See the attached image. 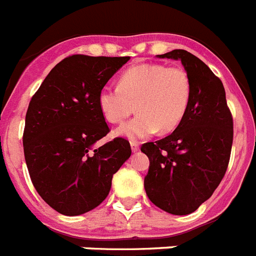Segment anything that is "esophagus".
Segmentation results:
<instances>
[{
	"label": "esophagus",
	"instance_id": "esophagus-1",
	"mask_svg": "<svg viewBox=\"0 0 256 256\" xmlns=\"http://www.w3.org/2000/svg\"><path fill=\"white\" fill-rule=\"evenodd\" d=\"M130 149H132V152H140V146H138V144L134 142V141H133V142H130Z\"/></svg>",
	"mask_w": 256,
	"mask_h": 256
}]
</instances>
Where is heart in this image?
<instances>
[{"label": "heart", "mask_w": 256, "mask_h": 256, "mask_svg": "<svg viewBox=\"0 0 256 256\" xmlns=\"http://www.w3.org/2000/svg\"><path fill=\"white\" fill-rule=\"evenodd\" d=\"M190 96V80L184 70L144 63L126 70L118 86H104L98 92L97 104L102 116L111 124L123 123L136 106L138 115L116 133L137 141L158 130H174L184 119Z\"/></svg>", "instance_id": "heart-1"}]
</instances>
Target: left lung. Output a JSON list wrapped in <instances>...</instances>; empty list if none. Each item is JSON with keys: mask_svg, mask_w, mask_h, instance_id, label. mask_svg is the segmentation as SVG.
Here are the masks:
<instances>
[{"mask_svg": "<svg viewBox=\"0 0 256 256\" xmlns=\"http://www.w3.org/2000/svg\"><path fill=\"white\" fill-rule=\"evenodd\" d=\"M158 58L181 60L192 96L178 128L141 148L150 160L144 185L156 207L172 215H189L212 196L226 174L233 142L232 114L222 80L200 58L182 49Z\"/></svg>", "mask_w": 256, "mask_h": 256, "instance_id": "1", "label": "left lung"}]
</instances>
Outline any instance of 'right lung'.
Listing matches in <instances>:
<instances>
[{"instance_id":"1","label":"right lung","mask_w":256,"mask_h":256,"mask_svg":"<svg viewBox=\"0 0 256 256\" xmlns=\"http://www.w3.org/2000/svg\"><path fill=\"white\" fill-rule=\"evenodd\" d=\"M130 56H71L45 78L26 115L24 158L37 193L62 215L100 206L114 174L130 156L124 138L96 148L110 132L98 108V92Z\"/></svg>"}]
</instances>
